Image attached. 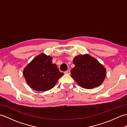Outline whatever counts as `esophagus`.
Returning a JSON list of instances; mask_svg holds the SVG:
<instances>
[{
  "instance_id": "obj_1",
  "label": "esophagus",
  "mask_w": 127,
  "mask_h": 127,
  "mask_svg": "<svg viewBox=\"0 0 127 127\" xmlns=\"http://www.w3.org/2000/svg\"><path fill=\"white\" fill-rule=\"evenodd\" d=\"M64 73L66 74H70V71L69 70H66L64 72Z\"/></svg>"
}]
</instances>
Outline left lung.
<instances>
[{
	"label": "left lung",
	"instance_id": "obj_1",
	"mask_svg": "<svg viewBox=\"0 0 127 127\" xmlns=\"http://www.w3.org/2000/svg\"><path fill=\"white\" fill-rule=\"evenodd\" d=\"M75 67L71 70V76L81 87L92 89L101 85L106 76V69L87 54L76 56L73 59Z\"/></svg>",
	"mask_w": 127,
	"mask_h": 127
}]
</instances>
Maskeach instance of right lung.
<instances>
[{"mask_svg": "<svg viewBox=\"0 0 127 127\" xmlns=\"http://www.w3.org/2000/svg\"><path fill=\"white\" fill-rule=\"evenodd\" d=\"M52 57L41 53L35 57L23 70L27 83L36 91H46L52 89L64 74L59 71L56 64L52 63Z\"/></svg>", "mask_w": 127, "mask_h": 127, "instance_id": "right-lung-1", "label": "right lung"}]
</instances>
